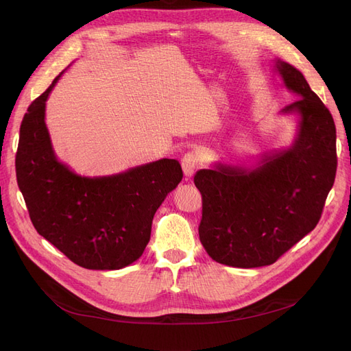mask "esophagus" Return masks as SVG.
I'll list each match as a JSON object with an SVG mask.
<instances>
[{
	"instance_id": "obj_1",
	"label": "esophagus",
	"mask_w": 351,
	"mask_h": 351,
	"mask_svg": "<svg viewBox=\"0 0 351 351\" xmlns=\"http://www.w3.org/2000/svg\"><path fill=\"white\" fill-rule=\"evenodd\" d=\"M182 167H183V173L187 178L192 177L197 168V156L195 154H186L182 159Z\"/></svg>"
}]
</instances>
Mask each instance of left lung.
I'll return each mask as SVG.
<instances>
[{"label":"left lung","mask_w":351,"mask_h":351,"mask_svg":"<svg viewBox=\"0 0 351 351\" xmlns=\"http://www.w3.org/2000/svg\"><path fill=\"white\" fill-rule=\"evenodd\" d=\"M274 70L297 101L281 115L295 117V136L284 149L262 154L254 165L217 161L199 169V239L209 256L234 268L274 263L316 227L337 173L331 112L300 70L280 58Z\"/></svg>","instance_id":"left-lung-1"}]
</instances>
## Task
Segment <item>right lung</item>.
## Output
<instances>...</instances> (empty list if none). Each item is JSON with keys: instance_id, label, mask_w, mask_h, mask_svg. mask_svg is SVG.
I'll return each mask as SVG.
<instances>
[{"instance_id": "add662e5", "label": "right lung", "mask_w": 351, "mask_h": 351, "mask_svg": "<svg viewBox=\"0 0 351 351\" xmlns=\"http://www.w3.org/2000/svg\"><path fill=\"white\" fill-rule=\"evenodd\" d=\"M62 73L23 117L17 184L32 224L71 262L86 269H121L142 256L156 209L182 182V165L162 158L112 176L74 173L57 158L45 124L47 99Z\"/></svg>"}]
</instances>
